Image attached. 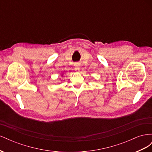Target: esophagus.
<instances>
[{
  "label": "esophagus",
  "mask_w": 152,
  "mask_h": 152,
  "mask_svg": "<svg viewBox=\"0 0 152 152\" xmlns=\"http://www.w3.org/2000/svg\"><path fill=\"white\" fill-rule=\"evenodd\" d=\"M74 69H75V70L77 71V72H79L80 70V65H79V63H76L75 64V68H74Z\"/></svg>",
  "instance_id": "34e87169"
}]
</instances>
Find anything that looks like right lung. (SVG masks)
I'll return each instance as SVG.
<instances>
[{
  "mask_svg": "<svg viewBox=\"0 0 152 152\" xmlns=\"http://www.w3.org/2000/svg\"><path fill=\"white\" fill-rule=\"evenodd\" d=\"M62 76H63V74H62Z\"/></svg>",
  "mask_w": 152,
  "mask_h": 152,
  "instance_id": "right-lung-1",
  "label": "right lung"
}]
</instances>
